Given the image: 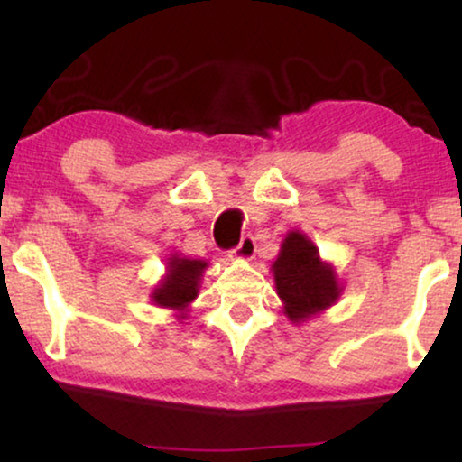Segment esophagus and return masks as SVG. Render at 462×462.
<instances>
[{
    "instance_id": "1",
    "label": "esophagus",
    "mask_w": 462,
    "mask_h": 462,
    "mask_svg": "<svg viewBox=\"0 0 462 462\" xmlns=\"http://www.w3.org/2000/svg\"><path fill=\"white\" fill-rule=\"evenodd\" d=\"M254 252H256V242L248 236V237H244L242 242H239V245L231 252L229 258H231V261H237V263H245V261H252Z\"/></svg>"
}]
</instances>
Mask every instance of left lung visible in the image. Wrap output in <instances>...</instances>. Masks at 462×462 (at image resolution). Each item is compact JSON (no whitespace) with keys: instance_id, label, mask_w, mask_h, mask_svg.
Listing matches in <instances>:
<instances>
[{"instance_id":"left-lung-1","label":"left lung","mask_w":462,"mask_h":462,"mask_svg":"<svg viewBox=\"0 0 462 462\" xmlns=\"http://www.w3.org/2000/svg\"><path fill=\"white\" fill-rule=\"evenodd\" d=\"M283 315L292 324L318 318L340 299L345 286L337 269L319 256L318 245L299 229L288 231L280 254L271 264Z\"/></svg>"}]
</instances>
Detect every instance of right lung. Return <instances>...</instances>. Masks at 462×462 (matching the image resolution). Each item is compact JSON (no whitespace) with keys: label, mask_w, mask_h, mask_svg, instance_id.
<instances>
[{"label":"right lung","mask_w":462,"mask_h":462,"mask_svg":"<svg viewBox=\"0 0 462 462\" xmlns=\"http://www.w3.org/2000/svg\"><path fill=\"white\" fill-rule=\"evenodd\" d=\"M206 269L208 263L201 258H189L179 254V252L170 254L166 261V273L149 294L151 302L160 309L174 311L179 321L185 319L191 302L198 299Z\"/></svg>","instance_id":"add662e5"}]
</instances>
